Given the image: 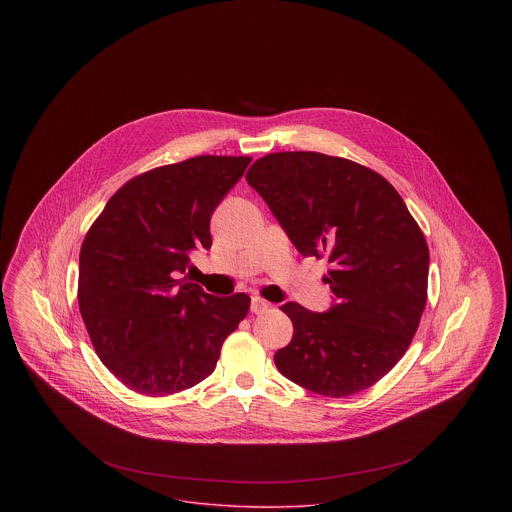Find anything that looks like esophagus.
<instances>
[{"mask_svg":"<svg viewBox=\"0 0 512 512\" xmlns=\"http://www.w3.org/2000/svg\"><path fill=\"white\" fill-rule=\"evenodd\" d=\"M250 309H252V313L262 315V313H266V311L270 309V303H268L266 299H262V297L254 295V297H252V303H250Z\"/></svg>","mask_w":512,"mask_h":512,"instance_id":"esophagus-1","label":"esophagus"}]
</instances>
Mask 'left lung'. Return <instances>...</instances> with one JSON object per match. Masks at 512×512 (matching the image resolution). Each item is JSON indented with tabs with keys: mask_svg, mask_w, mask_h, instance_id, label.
<instances>
[{
	"mask_svg": "<svg viewBox=\"0 0 512 512\" xmlns=\"http://www.w3.org/2000/svg\"><path fill=\"white\" fill-rule=\"evenodd\" d=\"M301 256L327 258L337 303L290 301L288 347L274 355L295 384L343 398L378 382L408 351L428 299L430 250L398 191L376 171L317 151L260 157L246 173Z\"/></svg>",
	"mask_w": 512,
	"mask_h": 512,
	"instance_id": "8db88e82",
	"label": "left lung"
}]
</instances>
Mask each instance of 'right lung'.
Wrapping results in <instances>:
<instances>
[{
	"label": "right lung",
	"mask_w": 512,
	"mask_h": 512,
	"mask_svg": "<svg viewBox=\"0 0 512 512\" xmlns=\"http://www.w3.org/2000/svg\"><path fill=\"white\" fill-rule=\"evenodd\" d=\"M252 159L199 155L122 185L80 248L78 307L96 355L130 390L165 396L213 374L224 339L250 309L181 280L211 248V217Z\"/></svg>",
	"instance_id": "1"
}]
</instances>
